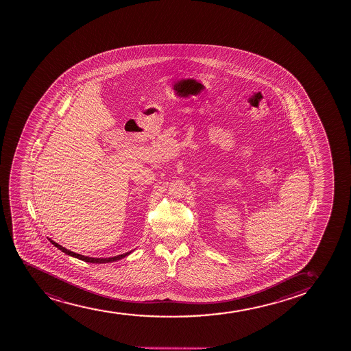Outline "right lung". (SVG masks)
<instances>
[{
    "mask_svg": "<svg viewBox=\"0 0 351 351\" xmlns=\"http://www.w3.org/2000/svg\"><path fill=\"white\" fill-rule=\"evenodd\" d=\"M49 240H50V242L53 243V246L57 247L58 250H61L63 253H65V254L70 255V256H73V258H80V260H82V261L91 262V263H106V262L117 261V260H121V258H125V256H128V255H130V253H131V252H128V253L117 255V256H113V258H89V256H84V255L77 254V253H73V252H71V250H66V248H64V247H62L61 245H58L57 242L53 241L51 239H49Z\"/></svg>",
    "mask_w": 351,
    "mask_h": 351,
    "instance_id": "right-lung-1",
    "label": "right lung"
}]
</instances>
